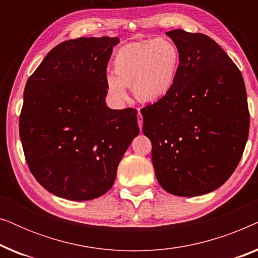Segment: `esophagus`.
<instances>
[{
    "label": "esophagus",
    "instance_id": "1",
    "mask_svg": "<svg viewBox=\"0 0 258 258\" xmlns=\"http://www.w3.org/2000/svg\"><path fill=\"white\" fill-rule=\"evenodd\" d=\"M137 122H139L140 129H142V125H143V116H142V114H141L140 110H139V114H137Z\"/></svg>",
    "mask_w": 258,
    "mask_h": 258
}]
</instances>
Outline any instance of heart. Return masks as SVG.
Listing matches in <instances>:
<instances>
[{"label": "heart", "mask_w": 258, "mask_h": 258, "mask_svg": "<svg viewBox=\"0 0 258 258\" xmlns=\"http://www.w3.org/2000/svg\"><path fill=\"white\" fill-rule=\"evenodd\" d=\"M179 64V50L167 37L150 38L123 45L112 59V74L105 87L115 101L126 98L132 87L141 102H156L170 93Z\"/></svg>", "instance_id": "obj_1"}]
</instances>
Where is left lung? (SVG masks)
<instances>
[{"instance_id": "1", "label": "left lung", "mask_w": 258, "mask_h": 258, "mask_svg": "<svg viewBox=\"0 0 258 258\" xmlns=\"http://www.w3.org/2000/svg\"><path fill=\"white\" fill-rule=\"evenodd\" d=\"M179 50L175 83L147 105L143 134L165 191L192 197L227 182L244 151L250 115L237 66L213 38L182 29L165 33Z\"/></svg>"}]
</instances>
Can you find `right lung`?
<instances>
[{
    "label": "right lung",
    "mask_w": 258,
    "mask_h": 258,
    "mask_svg": "<svg viewBox=\"0 0 258 258\" xmlns=\"http://www.w3.org/2000/svg\"><path fill=\"white\" fill-rule=\"evenodd\" d=\"M117 37H80L52 48L27 81L20 115L24 156L54 195L89 201L114 184L139 135L137 110L107 107V64Z\"/></svg>",
    "instance_id": "obj_1"
}]
</instances>
